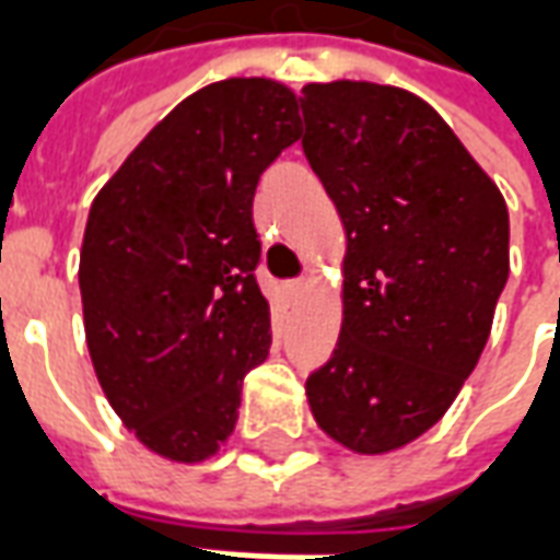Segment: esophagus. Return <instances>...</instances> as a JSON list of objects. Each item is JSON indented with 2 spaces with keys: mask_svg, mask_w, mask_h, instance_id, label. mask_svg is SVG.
<instances>
[{
  "mask_svg": "<svg viewBox=\"0 0 560 560\" xmlns=\"http://www.w3.org/2000/svg\"><path fill=\"white\" fill-rule=\"evenodd\" d=\"M288 291H291V293H303V281H291V284H288Z\"/></svg>",
  "mask_w": 560,
  "mask_h": 560,
  "instance_id": "34e87169",
  "label": "esophagus"
}]
</instances>
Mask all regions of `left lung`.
Here are the masks:
<instances>
[{"mask_svg":"<svg viewBox=\"0 0 560 560\" xmlns=\"http://www.w3.org/2000/svg\"><path fill=\"white\" fill-rule=\"evenodd\" d=\"M303 152L348 233L341 332L305 381L317 425L363 456L429 432L492 332L510 215L434 107L365 80L308 83Z\"/></svg>","mask_w":560,"mask_h":560,"instance_id":"left-lung-1","label":"left lung"}]
</instances>
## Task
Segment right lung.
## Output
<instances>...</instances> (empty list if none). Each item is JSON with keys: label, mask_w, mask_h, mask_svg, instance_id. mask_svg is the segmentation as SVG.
Listing matches in <instances>:
<instances>
[{"label": "right lung", "mask_w": 560, "mask_h": 560, "mask_svg": "<svg viewBox=\"0 0 560 560\" xmlns=\"http://www.w3.org/2000/svg\"><path fill=\"white\" fill-rule=\"evenodd\" d=\"M296 140L284 83L219 80L176 104L92 200L78 272L92 365L119 420L171 462L219 453L243 377L267 360L252 203Z\"/></svg>", "instance_id": "1"}]
</instances>
